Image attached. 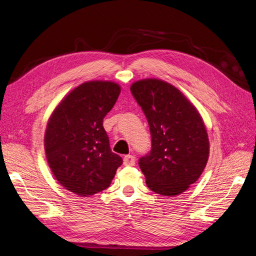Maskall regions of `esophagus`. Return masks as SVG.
Here are the masks:
<instances>
[{"label": "esophagus", "mask_w": 256, "mask_h": 256, "mask_svg": "<svg viewBox=\"0 0 256 256\" xmlns=\"http://www.w3.org/2000/svg\"><path fill=\"white\" fill-rule=\"evenodd\" d=\"M123 164H126V166H134L135 164V158L134 155H126L124 158H123Z\"/></svg>", "instance_id": "obj_1"}]
</instances>
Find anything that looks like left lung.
<instances>
[{
  "label": "left lung",
  "instance_id": "left-lung-1",
  "mask_svg": "<svg viewBox=\"0 0 256 256\" xmlns=\"http://www.w3.org/2000/svg\"><path fill=\"white\" fill-rule=\"evenodd\" d=\"M130 92L151 133V150L138 162L146 186L162 196L184 192L208 160V137L200 114L178 89L160 80H138Z\"/></svg>",
  "mask_w": 256,
  "mask_h": 256
}]
</instances>
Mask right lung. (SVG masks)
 <instances>
[{"label":"right lung","mask_w":256,"mask_h":256,"mask_svg":"<svg viewBox=\"0 0 256 256\" xmlns=\"http://www.w3.org/2000/svg\"><path fill=\"white\" fill-rule=\"evenodd\" d=\"M120 92L112 82H86L64 98L48 120L44 135L48 166L71 192L88 196L105 190L123 162L112 151L103 128Z\"/></svg>","instance_id":"obj_1"}]
</instances>
